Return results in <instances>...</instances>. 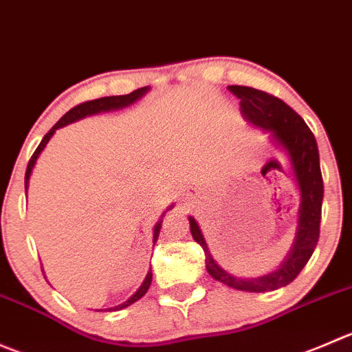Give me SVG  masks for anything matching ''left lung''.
I'll return each instance as SVG.
<instances>
[{
  "label": "left lung",
  "mask_w": 352,
  "mask_h": 352,
  "mask_svg": "<svg viewBox=\"0 0 352 352\" xmlns=\"http://www.w3.org/2000/svg\"><path fill=\"white\" fill-rule=\"evenodd\" d=\"M228 89L241 100L242 115L256 127L272 131L275 141L287 153L289 163L301 190L296 242L287 259L282 263V267L277 272L259 278H237L218 267L217 261L211 258L206 241L192 217L189 218L190 234L194 241L203 248L204 256H206V270L214 280L237 291H275V289L289 285L301 274L318 244L323 203V179L322 170H320L318 146L306 122L277 96H272L254 87H248V85H228Z\"/></svg>",
  "instance_id": "8db88e82"
}]
</instances>
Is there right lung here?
Segmentation results:
<instances>
[{"label": "right lung", "instance_id": "add662e5", "mask_svg": "<svg viewBox=\"0 0 352 352\" xmlns=\"http://www.w3.org/2000/svg\"><path fill=\"white\" fill-rule=\"evenodd\" d=\"M148 91V87H139V89L132 91L131 94H124V96H107V98H100V100H91V101H84V103L77 104V107H74L72 110H68L67 113L63 115V117L60 118V120L56 122V124L51 127V131L47 132L46 135L43 138V141H41V144L37 146V149L34 151L32 158L29 160V165H27V172H25V189H27V184H29V177H30V172H32L34 168V163H36L37 156L41 155V151L44 149V146L47 144V141L51 139V135L54 134V131L60 127H63V125L70 124V122H75L78 120V118H84L85 115H94V113H100V111H108V110H117V108H124L127 107V104L134 103L135 100H139V98L142 96V94ZM160 228H162V221H158L155 227V242L158 241V235H160ZM151 280H153V272L149 270L148 275H146L144 282H142V285L139 287V291L135 292L134 296H132L129 301H125L124 305L120 306H115L113 309H122V308H127V306H131L132 302L139 301V299L142 298V296L148 292L149 285H151Z\"/></svg>", "mask_w": 352, "mask_h": 352}]
</instances>
